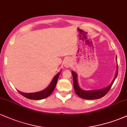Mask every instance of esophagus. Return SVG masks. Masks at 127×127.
<instances>
[{
    "instance_id": "1",
    "label": "esophagus",
    "mask_w": 127,
    "mask_h": 127,
    "mask_svg": "<svg viewBox=\"0 0 127 127\" xmlns=\"http://www.w3.org/2000/svg\"><path fill=\"white\" fill-rule=\"evenodd\" d=\"M64 64V66L65 67H70V65H71V62L67 60L65 61Z\"/></svg>"
}]
</instances>
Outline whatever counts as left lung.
Here are the masks:
<instances>
[{"instance_id": "left-lung-1", "label": "left lung", "mask_w": 127, "mask_h": 127, "mask_svg": "<svg viewBox=\"0 0 127 127\" xmlns=\"http://www.w3.org/2000/svg\"><path fill=\"white\" fill-rule=\"evenodd\" d=\"M116 60H117V57H116ZM118 72V70H117V72H116L114 80L112 81L111 84H110L108 87H107V88L99 90L85 91V90H83L81 88H80V87H79L78 81H77V75L75 73V72L72 71V74L73 76V87L76 94L79 97H81V98L86 99V100H94V99H98L104 97V96L109 91L110 88H111L115 79L117 77Z\"/></svg>"}]
</instances>
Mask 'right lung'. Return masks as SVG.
<instances>
[{
	"label": "right lung",
	"instance_id": "obj_1",
	"mask_svg": "<svg viewBox=\"0 0 127 127\" xmlns=\"http://www.w3.org/2000/svg\"><path fill=\"white\" fill-rule=\"evenodd\" d=\"M60 72L57 74L54 77V78L52 79L51 82L49 84V85L46 89L43 90V91L34 93H21V92L19 91H18L22 95H23L24 97H25L29 99H31V100H41V99L46 98V97H49L52 94L54 90L57 82L58 79H59V75L60 74Z\"/></svg>",
	"mask_w": 127,
	"mask_h": 127
}]
</instances>
